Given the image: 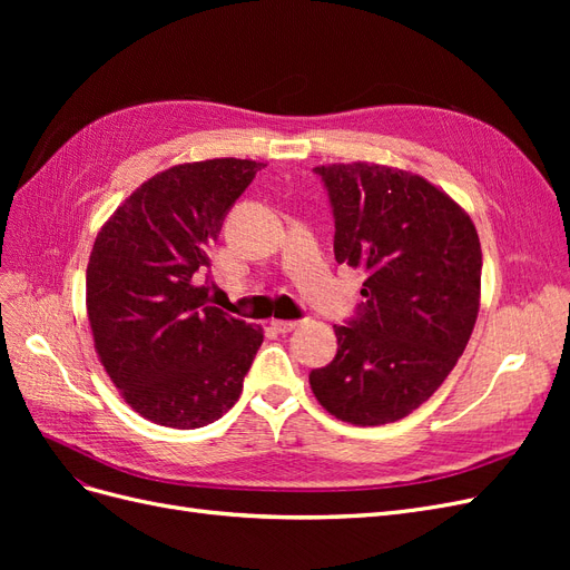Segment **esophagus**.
Returning a JSON list of instances; mask_svg holds the SVG:
<instances>
[{
  "mask_svg": "<svg viewBox=\"0 0 570 570\" xmlns=\"http://www.w3.org/2000/svg\"><path fill=\"white\" fill-rule=\"evenodd\" d=\"M271 325H273V331H278V333H292L299 323L297 321H271Z\"/></svg>",
  "mask_w": 570,
  "mask_h": 570,
  "instance_id": "obj_1",
  "label": "esophagus"
}]
</instances>
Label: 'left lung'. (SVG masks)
Wrapping results in <instances>:
<instances>
[{"label": "left lung", "mask_w": 570, "mask_h": 570, "mask_svg": "<svg viewBox=\"0 0 570 570\" xmlns=\"http://www.w3.org/2000/svg\"><path fill=\"white\" fill-rule=\"evenodd\" d=\"M331 195L337 264L364 268L366 297L335 325L337 354L308 383L331 416L394 423L435 394L471 340L482 252L471 216L411 170L316 166Z\"/></svg>", "instance_id": "obj_1"}]
</instances>
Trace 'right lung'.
Returning a JSON list of instances; mask_svg holds the SVG:
<instances>
[{"instance_id": "right-lung-1", "label": "right lung", "mask_w": 570, "mask_h": 570, "mask_svg": "<svg viewBox=\"0 0 570 570\" xmlns=\"http://www.w3.org/2000/svg\"><path fill=\"white\" fill-rule=\"evenodd\" d=\"M264 164L170 166L135 189L99 228L85 278L95 352L126 404L178 430L218 421L243 392L264 327L209 304L223 218Z\"/></svg>"}]
</instances>
